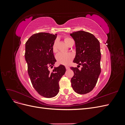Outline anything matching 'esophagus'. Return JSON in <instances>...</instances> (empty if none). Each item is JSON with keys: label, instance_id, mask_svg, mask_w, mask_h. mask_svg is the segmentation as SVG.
I'll return each instance as SVG.
<instances>
[{"label": "esophagus", "instance_id": "obj_1", "mask_svg": "<svg viewBox=\"0 0 125 125\" xmlns=\"http://www.w3.org/2000/svg\"><path fill=\"white\" fill-rule=\"evenodd\" d=\"M65 67H66V69L67 70H68V69H69V67L68 66H66Z\"/></svg>", "mask_w": 125, "mask_h": 125}]
</instances>
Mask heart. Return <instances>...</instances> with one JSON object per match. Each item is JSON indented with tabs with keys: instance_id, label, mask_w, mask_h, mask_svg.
<instances>
[{
	"instance_id": "obj_1",
	"label": "heart",
	"mask_w": 125,
	"mask_h": 125,
	"mask_svg": "<svg viewBox=\"0 0 125 125\" xmlns=\"http://www.w3.org/2000/svg\"><path fill=\"white\" fill-rule=\"evenodd\" d=\"M73 40L69 37H65L64 38V41L65 43L68 45L70 42ZM52 50L54 52H56L57 51V41L56 40L52 44ZM56 60L57 62L62 65H67L69 64L70 62L73 58V55L69 53V52H59L56 55Z\"/></svg>"
}]
</instances>
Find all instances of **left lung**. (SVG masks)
<instances>
[{"label": "left lung", "instance_id": "obj_1", "mask_svg": "<svg viewBox=\"0 0 125 125\" xmlns=\"http://www.w3.org/2000/svg\"><path fill=\"white\" fill-rule=\"evenodd\" d=\"M75 41L76 55L74 63L82 66L70 67L74 73L71 79L72 88L75 92L84 94L95 87L101 73V54L100 42L92 34L83 31L74 32L70 34Z\"/></svg>", "mask_w": 125, "mask_h": 125}]
</instances>
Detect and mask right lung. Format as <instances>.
Returning a JSON list of instances; mask_svg holds the SVG:
<instances>
[{
	"instance_id": "obj_1",
	"label": "right lung",
	"mask_w": 125,
	"mask_h": 125,
	"mask_svg": "<svg viewBox=\"0 0 125 125\" xmlns=\"http://www.w3.org/2000/svg\"><path fill=\"white\" fill-rule=\"evenodd\" d=\"M56 37V34L36 33L25 43V58L32 85L40 95L47 98L57 94L59 81L66 72L65 67L62 65L52 72L48 70L56 62L52 50Z\"/></svg>"
}]
</instances>
